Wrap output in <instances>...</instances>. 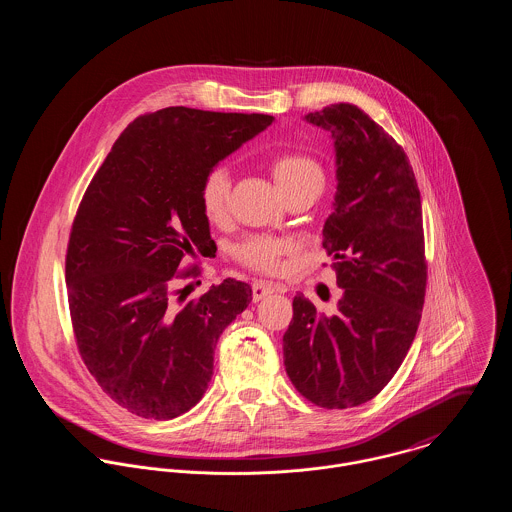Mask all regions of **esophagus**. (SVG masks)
Listing matches in <instances>:
<instances>
[{
    "label": "esophagus",
    "mask_w": 512,
    "mask_h": 512,
    "mask_svg": "<svg viewBox=\"0 0 512 512\" xmlns=\"http://www.w3.org/2000/svg\"><path fill=\"white\" fill-rule=\"evenodd\" d=\"M276 292H286V288L280 286V284H274V282H254L252 284V297H254V301H260V299L268 297L270 293Z\"/></svg>",
    "instance_id": "esophagus-1"
}]
</instances>
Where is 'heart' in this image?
<instances>
[{"instance_id":"1","label":"heart","mask_w":512,"mask_h":512,"mask_svg":"<svg viewBox=\"0 0 512 512\" xmlns=\"http://www.w3.org/2000/svg\"><path fill=\"white\" fill-rule=\"evenodd\" d=\"M270 171L284 197L292 195L295 191L323 187V181H325L321 165L313 157L297 151H286V153L274 155L270 161ZM228 193H230V177L226 169L222 167L213 169L201 185V207L205 217L211 222L220 224L226 219ZM288 250H290L288 242L280 238L254 234L234 246V256L242 264L254 270L274 272L278 270L280 260Z\"/></svg>"}]
</instances>
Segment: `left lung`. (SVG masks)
<instances>
[{
    "mask_svg": "<svg viewBox=\"0 0 512 512\" xmlns=\"http://www.w3.org/2000/svg\"><path fill=\"white\" fill-rule=\"evenodd\" d=\"M305 122L329 132L335 149L323 248L341 297L333 315L293 297L284 365L301 396L343 410L372 400L416 337L426 295L422 201L404 149L359 106L331 104Z\"/></svg>",
    "mask_w": 512,
    "mask_h": 512,
    "instance_id": "1",
    "label": "left lung"
}]
</instances>
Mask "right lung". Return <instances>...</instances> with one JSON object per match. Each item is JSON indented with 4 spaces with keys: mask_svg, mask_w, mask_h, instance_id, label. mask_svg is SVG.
I'll return each instance as SVG.
<instances>
[{
    "mask_svg": "<svg viewBox=\"0 0 512 512\" xmlns=\"http://www.w3.org/2000/svg\"><path fill=\"white\" fill-rule=\"evenodd\" d=\"M272 122L185 106L140 116L82 197L67 250L74 335L100 388L136 416L189 412L209 388L222 331L252 301L248 284L226 278L177 305L173 284L185 256L215 244L205 177Z\"/></svg>",
    "mask_w": 512,
    "mask_h": 512,
    "instance_id": "add662e5",
    "label": "right lung"
}]
</instances>
